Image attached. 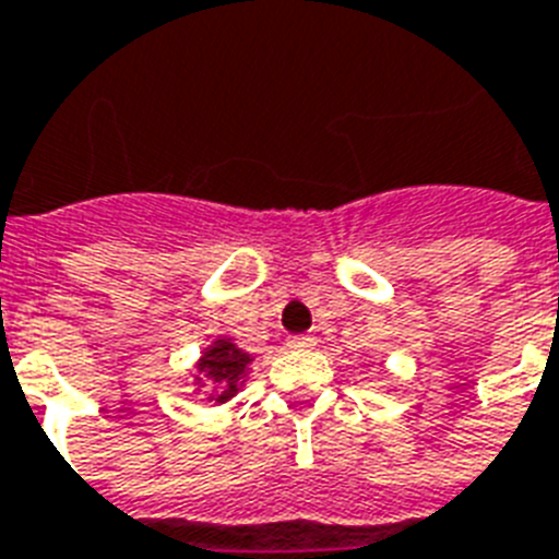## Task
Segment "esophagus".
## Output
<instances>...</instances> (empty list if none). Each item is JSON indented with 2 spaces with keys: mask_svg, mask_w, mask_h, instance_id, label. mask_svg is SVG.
Masks as SVG:
<instances>
[{
  "mask_svg": "<svg viewBox=\"0 0 559 559\" xmlns=\"http://www.w3.org/2000/svg\"><path fill=\"white\" fill-rule=\"evenodd\" d=\"M287 344L293 350H307V347H316V335H289Z\"/></svg>",
  "mask_w": 559,
  "mask_h": 559,
  "instance_id": "1",
  "label": "esophagus"
}]
</instances>
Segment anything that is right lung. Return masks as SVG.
I'll return each mask as SVG.
<instances>
[{"label": "right lung", "instance_id": "obj_1", "mask_svg": "<svg viewBox=\"0 0 559 559\" xmlns=\"http://www.w3.org/2000/svg\"><path fill=\"white\" fill-rule=\"evenodd\" d=\"M249 365H252V356L243 353L240 347H235L229 338H217L212 347H206V353L198 361V373L194 376V382H212L215 390L209 393V399H215V402H229L240 390V382L247 379Z\"/></svg>", "mask_w": 559, "mask_h": 559}]
</instances>
